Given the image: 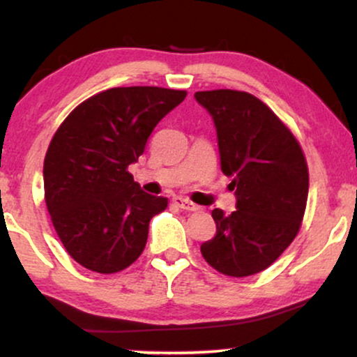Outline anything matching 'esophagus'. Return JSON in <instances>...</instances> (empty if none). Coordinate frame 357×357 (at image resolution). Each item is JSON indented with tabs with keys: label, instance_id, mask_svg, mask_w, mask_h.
Returning a JSON list of instances; mask_svg holds the SVG:
<instances>
[{
	"label": "esophagus",
	"instance_id": "34e87169",
	"mask_svg": "<svg viewBox=\"0 0 357 357\" xmlns=\"http://www.w3.org/2000/svg\"><path fill=\"white\" fill-rule=\"evenodd\" d=\"M173 203L176 204V206L181 208V210H184V211H198L199 210L198 204L191 203L190 199H186V198H179V196H178V198L173 199Z\"/></svg>",
	"mask_w": 357,
	"mask_h": 357
}]
</instances>
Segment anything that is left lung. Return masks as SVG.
<instances>
[{"label": "left lung", "mask_w": 357, "mask_h": 357, "mask_svg": "<svg viewBox=\"0 0 357 357\" xmlns=\"http://www.w3.org/2000/svg\"><path fill=\"white\" fill-rule=\"evenodd\" d=\"M211 114L223 174L236 188V210L211 211L216 235L202 255L223 275L248 277L277 260L297 236L309 195L304 151L273 110L248 92H196Z\"/></svg>", "instance_id": "left-lung-1"}]
</instances>
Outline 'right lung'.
<instances>
[{"instance_id":"add662e5","label":"right lung","mask_w":357,"mask_h":357,"mask_svg":"<svg viewBox=\"0 0 357 357\" xmlns=\"http://www.w3.org/2000/svg\"><path fill=\"white\" fill-rule=\"evenodd\" d=\"M184 97L186 90L162 87L109 89L77 105L56 129L43 162L45 203L82 267L116 273L142 253L149 221L167 198L142 191L127 167Z\"/></svg>"}]
</instances>
